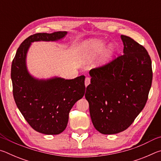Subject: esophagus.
I'll return each mask as SVG.
<instances>
[{"instance_id":"obj_1","label":"esophagus","mask_w":161,"mask_h":161,"mask_svg":"<svg viewBox=\"0 0 161 161\" xmlns=\"http://www.w3.org/2000/svg\"><path fill=\"white\" fill-rule=\"evenodd\" d=\"M84 84H85V86H87L90 84V78L89 77H86L85 81H84Z\"/></svg>"}]
</instances>
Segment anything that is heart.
<instances>
[{"mask_svg":"<svg viewBox=\"0 0 161 161\" xmlns=\"http://www.w3.org/2000/svg\"><path fill=\"white\" fill-rule=\"evenodd\" d=\"M106 42L102 40H89L84 42L83 45V54L87 58H94L98 54L102 53L105 47ZM114 52V47L110 45L105 51V55L107 58H110Z\"/></svg>","mask_w":161,"mask_h":161,"instance_id":"b5f03b06","label":"heart"}]
</instances>
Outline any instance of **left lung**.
Returning <instances> with one entry per match:
<instances>
[{
    "label": "left lung",
    "mask_w": 161,
    "mask_h": 161,
    "mask_svg": "<svg viewBox=\"0 0 161 161\" xmlns=\"http://www.w3.org/2000/svg\"><path fill=\"white\" fill-rule=\"evenodd\" d=\"M121 38L123 55L89 71L85 98L92 124L102 134H116L131 125L145 107L152 84L148 52L130 37Z\"/></svg>",
    "instance_id": "left-lung-1"
}]
</instances>
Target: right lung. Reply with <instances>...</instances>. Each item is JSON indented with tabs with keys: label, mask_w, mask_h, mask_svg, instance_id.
Wrapping results in <instances>:
<instances>
[{
	"label": "right lung",
	"mask_w": 161,
	"mask_h": 161,
	"mask_svg": "<svg viewBox=\"0 0 161 161\" xmlns=\"http://www.w3.org/2000/svg\"><path fill=\"white\" fill-rule=\"evenodd\" d=\"M67 34V31H58L31 35L21 43L12 62L16 105L32 129L47 135L59 134L66 129L71 108L85 93V77L81 75L72 80L35 78L28 70L27 54L32 42L58 41Z\"/></svg>",
	"instance_id": "add662e5"
}]
</instances>
